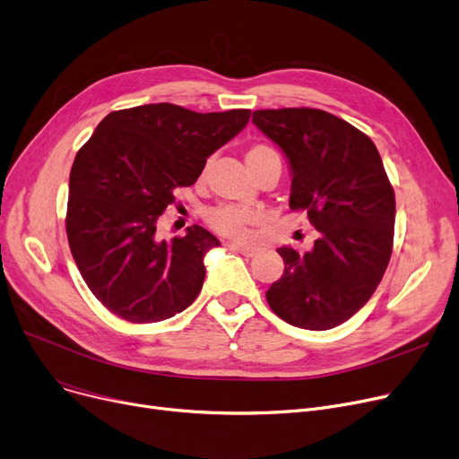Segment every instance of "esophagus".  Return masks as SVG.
<instances>
[{"label":"esophagus","instance_id":"1","mask_svg":"<svg viewBox=\"0 0 459 459\" xmlns=\"http://www.w3.org/2000/svg\"><path fill=\"white\" fill-rule=\"evenodd\" d=\"M228 247H230L231 250H235V252L242 254V255H247V257H254V255H257V254L261 252V248H259V247L245 245V242H228Z\"/></svg>","mask_w":459,"mask_h":459}]
</instances>
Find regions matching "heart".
Here are the masks:
<instances>
[{"mask_svg":"<svg viewBox=\"0 0 459 459\" xmlns=\"http://www.w3.org/2000/svg\"><path fill=\"white\" fill-rule=\"evenodd\" d=\"M274 150L266 144H254L247 152V163L248 167L255 165L257 160L268 153H273ZM207 174V165L202 170V178ZM255 214L247 209V207H238V205H217L205 212V222L207 226L217 231L224 237L230 238H240L245 237L248 231V226L254 222Z\"/></svg>","mask_w":459,"mask_h":459,"instance_id":"obj_1","label":"heart"}]
</instances>
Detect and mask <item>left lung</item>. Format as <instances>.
Here are the masks:
<instances>
[{"mask_svg": "<svg viewBox=\"0 0 459 459\" xmlns=\"http://www.w3.org/2000/svg\"><path fill=\"white\" fill-rule=\"evenodd\" d=\"M252 122L287 155L292 211H307L320 233L311 252L278 248L283 276L266 290L292 326L332 330L380 285L393 252L394 191L363 131L311 107L254 111Z\"/></svg>", "mask_w": 459, "mask_h": 459, "instance_id": "1", "label": "left lung"}]
</instances>
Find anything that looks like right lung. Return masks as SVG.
Segmentation results:
<instances>
[{
	"mask_svg": "<svg viewBox=\"0 0 459 459\" xmlns=\"http://www.w3.org/2000/svg\"><path fill=\"white\" fill-rule=\"evenodd\" d=\"M250 109L195 113L150 103L107 115L70 170L66 235L81 276L117 316L148 325L181 313L202 290L204 255L219 238L202 226L170 242L157 221L207 157L247 126Z\"/></svg>",
	"mask_w": 459,
	"mask_h": 459,
	"instance_id": "add662e5",
	"label": "right lung"
}]
</instances>
